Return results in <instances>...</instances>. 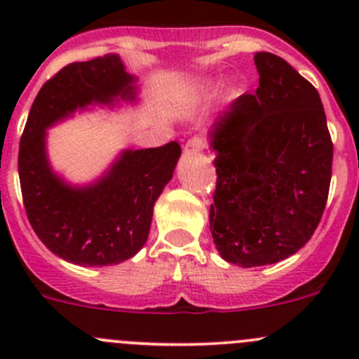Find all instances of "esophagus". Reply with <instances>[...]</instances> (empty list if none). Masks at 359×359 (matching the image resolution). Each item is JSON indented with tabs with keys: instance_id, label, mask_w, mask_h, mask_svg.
Wrapping results in <instances>:
<instances>
[{
	"instance_id": "obj_1",
	"label": "esophagus",
	"mask_w": 359,
	"mask_h": 359,
	"mask_svg": "<svg viewBox=\"0 0 359 359\" xmlns=\"http://www.w3.org/2000/svg\"><path fill=\"white\" fill-rule=\"evenodd\" d=\"M205 147H206V142L201 139V137H193V139L187 140L186 146H184V154H187V156H193V154L201 153Z\"/></svg>"
}]
</instances>
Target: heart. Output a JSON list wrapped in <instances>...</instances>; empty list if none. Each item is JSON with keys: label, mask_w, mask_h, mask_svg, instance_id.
<instances>
[{"label": "heart", "mask_w": 359, "mask_h": 359, "mask_svg": "<svg viewBox=\"0 0 359 359\" xmlns=\"http://www.w3.org/2000/svg\"><path fill=\"white\" fill-rule=\"evenodd\" d=\"M208 86H210V85H206V86H205V88H206V90H208Z\"/></svg>", "instance_id": "1"}]
</instances>
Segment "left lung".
<instances>
[{
	"mask_svg": "<svg viewBox=\"0 0 359 359\" xmlns=\"http://www.w3.org/2000/svg\"><path fill=\"white\" fill-rule=\"evenodd\" d=\"M253 59L259 88L238 97L210 130V231L220 257L241 267L276 264L311 240L334 159L318 90L274 53Z\"/></svg>",
	"mask_w": 359,
	"mask_h": 359,
	"instance_id": "8db88e82",
	"label": "left lung"
}]
</instances>
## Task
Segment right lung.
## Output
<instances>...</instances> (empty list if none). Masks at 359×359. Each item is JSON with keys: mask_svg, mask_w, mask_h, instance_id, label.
<instances>
[{"mask_svg": "<svg viewBox=\"0 0 359 359\" xmlns=\"http://www.w3.org/2000/svg\"><path fill=\"white\" fill-rule=\"evenodd\" d=\"M133 83L118 55L72 62L41 86L29 111L19 149L25 213L43 245L76 266H116L144 247L180 146L126 149L95 182L72 186L50 166L46 128L90 104L133 100Z\"/></svg>", "mask_w": 359, "mask_h": 359, "instance_id": "1", "label": "right lung"}]
</instances>
